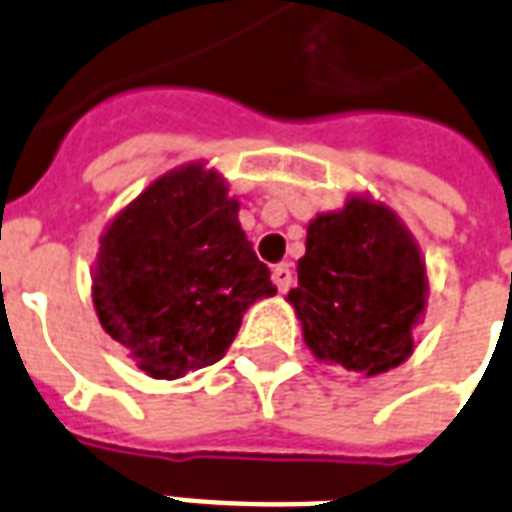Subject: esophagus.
<instances>
[{
  "label": "esophagus",
  "mask_w": 512,
  "mask_h": 512,
  "mask_svg": "<svg viewBox=\"0 0 512 512\" xmlns=\"http://www.w3.org/2000/svg\"><path fill=\"white\" fill-rule=\"evenodd\" d=\"M272 283H275V288L280 293H285L288 288L293 285V272L288 264H277L275 269H272Z\"/></svg>",
  "instance_id": "obj_1"
}]
</instances>
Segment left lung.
<instances>
[{
	"instance_id": "obj_1",
	"label": "left lung",
	"mask_w": 512,
	"mask_h": 512,
	"mask_svg": "<svg viewBox=\"0 0 512 512\" xmlns=\"http://www.w3.org/2000/svg\"><path fill=\"white\" fill-rule=\"evenodd\" d=\"M299 285L285 299L320 363L355 376L387 374L414 352L430 277L400 216L371 194L307 224Z\"/></svg>"
}]
</instances>
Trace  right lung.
Wrapping results in <instances>:
<instances>
[{
	"instance_id": "add662e5",
	"label": "right lung",
	"mask_w": 512,
	"mask_h": 512,
	"mask_svg": "<svg viewBox=\"0 0 512 512\" xmlns=\"http://www.w3.org/2000/svg\"><path fill=\"white\" fill-rule=\"evenodd\" d=\"M240 200L208 162L162 173L101 235L98 323L152 379H178L227 355L245 310L275 296L240 227Z\"/></svg>"
}]
</instances>
